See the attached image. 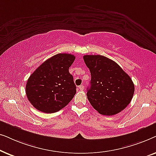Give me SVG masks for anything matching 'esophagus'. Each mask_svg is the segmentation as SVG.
Instances as JSON below:
<instances>
[{
    "label": "esophagus",
    "mask_w": 156,
    "mask_h": 156,
    "mask_svg": "<svg viewBox=\"0 0 156 156\" xmlns=\"http://www.w3.org/2000/svg\"><path fill=\"white\" fill-rule=\"evenodd\" d=\"M79 88H80V90H83V89H84V85H83V84H81L80 86L79 87Z\"/></svg>",
    "instance_id": "obj_1"
}]
</instances>
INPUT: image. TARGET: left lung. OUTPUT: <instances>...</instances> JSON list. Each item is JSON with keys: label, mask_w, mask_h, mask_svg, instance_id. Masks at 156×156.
<instances>
[{"label": "left lung", "mask_w": 156, "mask_h": 156, "mask_svg": "<svg viewBox=\"0 0 156 156\" xmlns=\"http://www.w3.org/2000/svg\"><path fill=\"white\" fill-rule=\"evenodd\" d=\"M83 58L91 72V86L87 93L91 105L106 116L124 109L134 94L131 77L118 64L102 55H84Z\"/></svg>", "instance_id": "8db88e82"}]
</instances>
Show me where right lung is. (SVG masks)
I'll list each match as a JSON object with an SVG mask.
<instances>
[{"label":"right lung","mask_w":156,"mask_h":156,"mask_svg":"<svg viewBox=\"0 0 156 156\" xmlns=\"http://www.w3.org/2000/svg\"><path fill=\"white\" fill-rule=\"evenodd\" d=\"M75 59L71 54L55 55L39 66L27 80L25 91L35 108L44 113H55L73 99L76 86L69 68Z\"/></svg>","instance_id":"obj_1"}]
</instances>
